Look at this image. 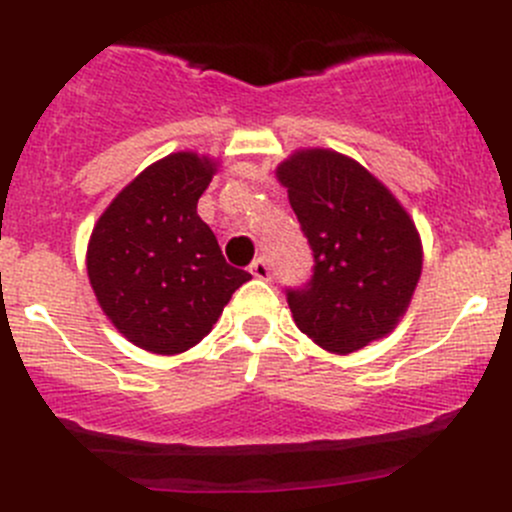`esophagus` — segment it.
<instances>
[{
  "instance_id": "34e87169",
  "label": "esophagus",
  "mask_w": 512,
  "mask_h": 512,
  "mask_svg": "<svg viewBox=\"0 0 512 512\" xmlns=\"http://www.w3.org/2000/svg\"><path fill=\"white\" fill-rule=\"evenodd\" d=\"M250 272H252V277H257V280H270V275H272L270 265H267L265 257H257V260L250 265Z\"/></svg>"
}]
</instances>
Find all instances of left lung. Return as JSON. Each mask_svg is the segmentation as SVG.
<instances>
[{"label":"left lung","mask_w":512,"mask_h":512,"mask_svg":"<svg viewBox=\"0 0 512 512\" xmlns=\"http://www.w3.org/2000/svg\"><path fill=\"white\" fill-rule=\"evenodd\" d=\"M275 175L314 252L307 287L287 289L299 332L332 354L394 332L423 267L404 205L364 165L329 148L294 151Z\"/></svg>","instance_id":"8db88e82"}]
</instances>
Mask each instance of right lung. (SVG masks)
<instances>
[{
  "label": "right lung",
  "mask_w": 512,
  "mask_h": 512,
  "mask_svg": "<svg viewBox=\"0 0 512 512\" xmlns=\"http://www.w3.org/2000/svg\"><path fill=\"white\" fill-rule=\"evenodd\" d=\"M218 160L170 153L138 173L111 200L86 247L98 307L131 344L151 354H183L223 314L250 272L225 262L198 200Z\"/></svg>",
  "instance_id": "add662e5"
}]
</instances>
